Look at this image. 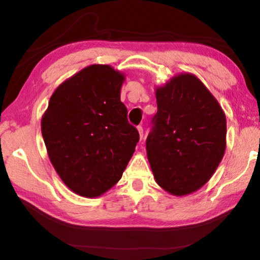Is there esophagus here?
<instances>
[{
	"label": "esophagus",
	"mask_w": 260,
	"mask_h": 260,
	"mask_svg": "<svg viewBox=\"0 0 260 260\" xmlns=\"http://www.w3.org/2000/svg\"><path fill=\"white\" fill-rule=\"evenodd\" d=\"M137 130H138V133H140V136H141V140H142V138H143V126L138 125Z\"/></svg>",
	"instance_id": "esophagus-1"
}]
</instances>
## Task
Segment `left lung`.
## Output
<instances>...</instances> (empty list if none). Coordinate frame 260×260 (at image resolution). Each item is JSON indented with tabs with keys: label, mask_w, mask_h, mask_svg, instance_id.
<instances>
[{
	"label": "left lung",
	"mask_w": 260,
	"mask_h": 260,
	"mask_svg": "<svg viewBox=\"0 0 260 260\" xmlns=\"http://www.w3.org/2000/svg\"><path fill=\"white\" fill-rule=\"evenodd\" d=\"M157 112L147 156L159 186L173 195L193 193L211 179L226 148L221 106L193 74H180L156 90Z\"/></svg>",
	"instance_id": "8db88e82"
}]
</instances>
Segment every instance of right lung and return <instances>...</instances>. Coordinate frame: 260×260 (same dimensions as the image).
<instances>
[{
    "label": "right lung",
    "mask_w": 260,
    "mask_h": 260,
    "mask_svg": "<svg viewBox=\"0 0 260 260\" xmlns=\"http://www.w3.org/2000/svg\"><path fill=\"white\" fill-rule=\"evenodd\" d=\"M123 81L111 66H88L56 88L42 117L49 159L81 197H99L115 186L140 141L120 102Z\"/></svg>",
    "instance_id": "obj_1"
}]
</instances>
